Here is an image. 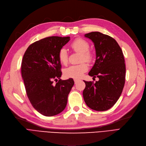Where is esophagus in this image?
<instances>
[{
	"mask_svg": "<svg viewBox=\"0 0 146 146\" xmlns=\"http://www.w3.org/2000/svg\"><path fill=\"white\" fill-rule=\"evenodd\" d=\"M78 81H79V80H78V79H74V82H75V83H77Z\"/></svg>",
	"mask_w": 146,
	"mask_h": 146,
	"instance_id": "esophagus-1",
	"label": "esophagus"
}]
</instances>
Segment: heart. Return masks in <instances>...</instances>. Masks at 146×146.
Segmentation results:
<instances>
[{
	"label": "heart",
	"mask_w": 146,
	"mask_h": 146,
	"mask_svg": "<svg viewBox=\"0 0 146 146\" xmlns=\"http://www.w3.org/2000/svg\"><path fill=\"white\" fill-rule=\"evenodd\" d=\"M72 48L76 52L81 53L80 60L81 61H90L92 60V54L88 51L90 45L88 42L81 38H77L74 40L70 44ZM59 60L63 64H66L68 63V51L64 47L60 48L58 52ZM88 69V65L87 63L83 62L77 65H72L66 68L64 70V75L67 78H80L83 74L87 71Z\"/></svg>",
	"instance_id": "heart-1"
}]
</instances>
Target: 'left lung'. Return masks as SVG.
Instances as JSON below:
<instances>
[{"label": "left lung", "instance_id": "1", "mask_svg": "<svg viewBox=\"0 0 146 146\" xmlns=\"http://www.w3.org/2000/svg\"><path fill=\"white\" fill-rule=\"evenodd\" d=\"M94 44L96 61L88 73L98 77L93 83L84 80V100L88 107L96 111L111 108L120 98L125 84V64L120 46L115 39L99 32L85 35Z\"/></svg>", "mask_w": 146, "mask_h": 146}]
</instances>
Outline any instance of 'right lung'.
<instances>
[{"mask_svg":"<svg viewBox=\"0 0 146 146\" xmlns=\"http://www.w3.org/2000/svg\"><path fill=\"white\" fill-rule=\"evenodd\" d=\"M70 37L50 36L35 42L27 48L21 64V74L28 98L33 108L46 116L62 112L74 85L72 78L60 80L58 52Z\"/></svg>","mask_w":146,"mask_h":146,"instance_id":"right-lung-1","label":"right lung"}]
</instances>
